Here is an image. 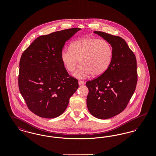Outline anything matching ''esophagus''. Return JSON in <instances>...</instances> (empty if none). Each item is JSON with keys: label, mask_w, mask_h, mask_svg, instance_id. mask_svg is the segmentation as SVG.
<instances>
[{"label": "esophagus", "mask_w": 156, "mask_h": 156, "mask_svg": "<svg viewBox=\"0 0 156 156\" xmlns=\"http://www.w3.org/2000/svg\"><path fill=\"white\" fill-rule=\"evenodd\" d=\"M78 84H79L80 86L83 85H85V82L82 81H78Z\"/></svg>", "instance_id": "34e87169"}]
</instances>
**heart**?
Segmentation results:
<instances>
[{
	"instance_id": "b5f03b06",
	"label": "heart",
	"mask_w": 156,
	"mask_h": 156,
	"mask_svg": "<svg viewBox=\"0 0 156 156\" xmlns=\"http://www.w3.org/2000/svg\"><path fill=\"white\" fill-rule=\"evenodd\" d=\"M113 51L111 44L106 40L87 37L74 41L71 48H64L61 59L68 71L74 70L79 62L81 65L73 74L78 79H85L92 74L99 76L104 74L111 63Z\"/></svg>"
}]
</instances>
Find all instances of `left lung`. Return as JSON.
Segmentation results:
<instances>
[{
  "instance_id": "left-lung-1",
  "label": "left lung",
  "mask_w": 156,
  "mask_h": 156,
  "mask_svg": "<svg viewBox=\"0 0 156 156\" xmlns=\"http://www.w3.org/2000/svg\"><path fill=\"white\" fill-rule=\"evenodd\" d=\"M94 33L111 44L113 55L107 71L86 83L89 89L87 105L92 116L107 119L123 111L132 97L137 82V62L122 38L102 31Z\"/></svg>"
}]
</instances>
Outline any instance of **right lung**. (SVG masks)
Masks as SVG:
<instances>
[{
    "label": "right lung",
    "instance_id": "obj_1",
    "mask_svg": "<svg viewBox=\"0 0 156 156\" xmlns=\"http://www.w3.org/2000/svg\"><path fill=\"white\" fill-rule=\"evenodd\" d=\"M81 30L69 29L37 38L23 52L19 63V88L31 111L55 118L66 111L78 81L67 73L61 52L66 42Z\"/></svg>",
    "mask_w": 156,
    "mask_h": 156
}]
</instances>
